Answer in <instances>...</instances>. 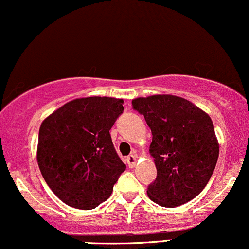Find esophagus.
Returning <instances> with one entry per match:
<instances>
[{
  "instance_id": "1",
  "label": "esophagus",
  "mask_w": 249,
  "mask_h": 249,
  "mask_svg": "<svg viewBox=\"0 0 249 249\" xmlns=\"http://www.w3.org/2000/svg\"><path fill=\"white\" fill-rule=\"evenodd\" d=\"M127 164L129 167H134L136 165V156L134 153L127 157Z\"/></svg>"
}]
</instances>
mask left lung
<instances>
[{
    "instance_id": "8db88e82",
    "label": "left lung",
    "mask_w": 249,
    "mask_h": 249,
    "mask_svg": "<svg viewBox=\"0 0 249 249\" xmlns=\"http://www.w3.org/2000/svg\"><path fill=\"white\" fill-rule=\"evenodd\" d=\"M151 128L149 153L157 178L147 195L157 204L175 208L194 199L215 170L218 142L209 115L185 98L154 95L132 101Z\"/></svg>"
}]
</instances>
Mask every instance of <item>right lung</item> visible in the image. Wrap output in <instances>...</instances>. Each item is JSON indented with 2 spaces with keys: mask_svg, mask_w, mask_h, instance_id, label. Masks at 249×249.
I'll return each mask as SVG.
<instances>
[{
  "mask_svg": "<svg viewBox=\"0 0 249 249\" xmlns=\"http://www.w3.org/2000/svg\"><path fill=\"white\" fill-rule=\"evenodd\" d=\"M124 100L77 98L51 114L39 129L38 165L50 189L72 208L95 209L113 192L125 165L109 130Z\"/></svg>",
  "mask_w": 249,
  "mask_h": 249,
  "instance_id": "right-lung-1",
  "label": "right lung"
}]
</instances>
